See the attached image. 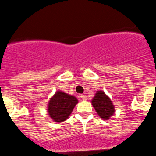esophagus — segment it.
I'll return each mask as SVG.
<instances>
[{"instance_id": "esophagus-1", "label": "esophagus", "mask_w": 156, "mask_h": 156, "mask_svg": "<svg viewBox=\"0 0 156 156\" xmlns=\"http://www.w3.org/2000/svg\"><path fill=\"white\" fill-rule=\"evenodd\" d=\"M80 97L81 98H82V100H83V101H86L87 100V96H86V95L81 94L80 96Z\"/></svg>"}]
</instances>
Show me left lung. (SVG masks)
<instances>
[{
	"mask_svg": "<svg viewBox=\"0 0 156 156\" xmlns=\"http://www.w3.org/2000/svg\"><path fill=\"white\" fill-rule=\"evenodd\" d=\"M91 103L98 115L102 119L108 120L115 113V106L108 95L102 90L96 92Z\"/></svg>",
	"mask_w": 156,
	"mask_h": 156,
	"instance_id": "1",
	"label": "left lung"
}]
</instances>
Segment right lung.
I'll list each match as a JSON object with an SVG mask.
<instances>
[{"label": "right lung", "mask_w": 156, "mask_h": 156, "mask_svg": "<svg viewBox=\"0 0 156 156\" xmlns=\"http://www.w3.org/2000/svg\"><path fill=\"white\" fill-rule=\"evenodd\" d=\"M78 100L75 96L58 90L48 101V115L56 122H62L69 117Z\"/></svg>", "instance_id": "add662e5"}]
</instances>
